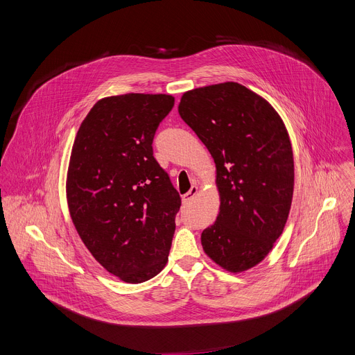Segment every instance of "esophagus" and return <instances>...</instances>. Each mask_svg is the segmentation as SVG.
Wrapping results in <instances>:
<instances>
[{
	"label": "esophagus",
	"instance_id": "1",
	"mask_svg": "<svg viewBox=\"0 0 355 355\" xmlns=\"http://www.w3.org/2000/svg\"><path fill=\"white\" fill-rule=\"evenodd\" d=\"M196 193H198V187L192 185L191 189H189L187 193L182 195V202H184V204H188V202H191V200L195 198Z\"/></svg>",
	"mask_w": 355,
	"mask_h": 355
}]
</instances>
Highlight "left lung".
<instances>
[{
    "label": "left lung",
    "mask_w": 355,
    "mask_h": 355,
    "mask_svg": "<svg viewBox=\"0 0 355 355\" xmlns=\"http://www.w3.org/2000/svg\"><path fill=\"white\" fill-rule=\"evenodd\" d=\"M178 112L216 164L220 208L202 247L225 270L245 271L264 260L289 215L295 174L285 125L239 83L187 91Z\"/></svg>",
    "instance_id": "8db88e82"
}]
</instances>
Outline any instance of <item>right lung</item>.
Here are the masks:
<instances>
[{"instance_id":"right-lung-1","label":"right lung","mask_w":355,"mask_h":355,"mask_svg":"<svg viewBox=\"0 0 355 355\" xmlns=\"http://www.w3.org/2000/svg\"><path fill=\"white\" fill-rule=\"evenodd\" d=\"M173 107L174 96L166 94L99 99L73 144V223L94 259L125 282L156 277L168 260L181 198L151 144Z\"/></svg>"}]
</instances>
